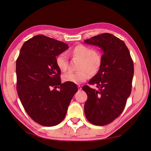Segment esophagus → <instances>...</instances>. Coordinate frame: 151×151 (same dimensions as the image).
<instances>
[{"label": "esophagus", "instance_id": "obj_1", "mask_svg": "<svg viewBox=\"0 0 151 151\" xmlns=\"http://www.w3.org/2000/svg\"><path fill=\"white\" fill-rule=\"evenodd\" d=\"M77 87H78V89L80 91V90H81L82 89V88H81V86H79V85H78V86H77Z\"/></svg>", "mask_w": 151, "mask_h": 151}]
</instances>
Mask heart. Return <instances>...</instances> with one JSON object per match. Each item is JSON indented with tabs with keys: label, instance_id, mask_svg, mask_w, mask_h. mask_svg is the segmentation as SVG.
Segmentation results:
<instances>
[{
	"label": "heart",
	"instance_id": "heart-1",
	"mask_svg": "<svg viewBox=\"0 0 151 151\" xmlns=\"http://www.w3.org/2000/svg\"><path fill=\"white\" fill-rule=\"evenodd\" d=\"M69 54L80 60L78 69L76 72H67L62 76V80L65 83L80 84L86 81L91 76H95L99 72L102 63L101 55L89 47L78 45L72 48ZM56 65L62 72L68 68V59L65 53H60L55 58Z\"/></svg>",
	"mask_w": 151,
	"mask_h": 151
}]
</instances>
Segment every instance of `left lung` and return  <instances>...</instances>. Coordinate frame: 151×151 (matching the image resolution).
<instances>
[{
	"label": "left lung",
	"instance_id": "obj_1",
	"mask_svg": "<svg viewBox=\"0 0 151 151\" xmlns=\"http://www.w3.org/2000/svg\"><path fill=\"white\" fill-rule=\"evenodd\" d=\"M103 52L99 72L89 82L98 90L84 86L88 95L84 113L93 125H106L115 120L125 108L132 91L134 62L123 41L110 33H103L84 41Z\"/></svg>",
	"mask_w": 151,
	"mask_h": 151
}]
</instances>
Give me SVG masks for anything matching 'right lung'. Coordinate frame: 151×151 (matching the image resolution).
<instances>
[{"instance_id":"1","label":"right lung","mask_w":151,"mask_h":151,"mask_svg":"<svg viewBox=\"0 0 151 151\" xmlns=\"http://www.w3.org/2000/svg\"><path fill=\"white\" fill-rule=\"evenodd\" d=\"M68 48L65 43L36 35L24 42L16 60L18 96L28 115L41 125L59 124L78 91L76 84L61 83L56 65V57Z\"/></svg>"}]
</instances>
